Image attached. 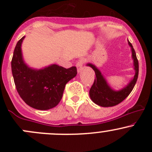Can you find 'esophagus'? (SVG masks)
I'll return each instance as SVG.
<instances>
[{
	"label": "esophagus",
	"instance_id": "1",
	"mask_svg": "<svg viewBox=\"0 0 152 152\" xmlns=\"http://www.w3.org/2000/svg\"><path fill=\"white\" fill-rule=\"evenodd\" d=\"M85 59L81 58V59H79V60L77 61V62H76V67H77V70L79 73L82 70V66H83V64L85 63Z\"/></svg>",
	"mask_w": 152,
	"mask_h": 152
}]
</instances>
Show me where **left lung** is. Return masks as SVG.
Segmentation results:
<instances>
[{"mask_svg": "<svg viewBox=\"0 0 152 152\" xmlns=\"http://www.w3.org/2000/svg\"><path fill=\"white\" fill-rule=\"evenodd\" d=\"M129 45L132 48V58L134 59V66L135 70V75L132 80L129 84L119 91H115L113 90L108 85L107 82L102 75L99 69L96 68L92 64H88V66L91 67L96 73L95 80L90 90V96L93 102L96 104L104 107H113L115 106L121 102H122L130 94L137 82V77H138L139 72V65L138 60L137 59L136 53L134 49L133 48L131 42H129Z\"/></svg>", "mask_w": 152, "mask_h": 152, "instance_id": "left-lung-1", "label": "left lung"}]
</instances>
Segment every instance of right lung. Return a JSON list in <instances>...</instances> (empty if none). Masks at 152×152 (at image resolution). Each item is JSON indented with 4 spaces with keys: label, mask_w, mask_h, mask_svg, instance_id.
I'll return each mask as SVG.
<instances>
[{
    "label": "right lung",
    "mask_w": 152,
    "mask_h": 152,
    "mask_svg": "<svg viewBox=\"0 0 152 152\" xmlns=\"http://www.w3.org/2000/svg\"><path fill=\"white\" fill-rule=\"evenodd\" d=\"M18 42L12 59V72L18 94L28 106L40 110L56 107L61 101L65 85L77 74L76 67L65 68L52 65L41 70H33L24 63L21 43Z\"/></svg>",
    "instance_id": "add662e5"
}]
</instances>
